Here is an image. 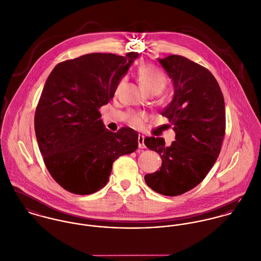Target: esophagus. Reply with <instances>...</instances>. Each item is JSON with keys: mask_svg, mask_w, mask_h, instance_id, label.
I'll use <instances>...</instances> for the list:
<instances>
[{"mask_svg": "<svg viewBox=\"0 0 261 261\" xmlns=\"http://www.w3.org/2000/svg\"><path fill=\"white\" fill-rule=\"evenodd\" d=\"M144 141H145V138H144V136H139V138H138V143H139V148L140 149H144V148H146V146H145V144H144Z\"/></svg>", "mask_w": 261, "mask_h": 261, "instance_id": "esophagus-1", "label": "esophagus"}]
</instances>
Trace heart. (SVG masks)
I'll use <instances>...</instances> for the list:
<instances>
[{
    "label": "heart",
    "mask_w": 261,
    "mask_h": 261,
    "mask_svg": "<svg viewBox=\"0 0 261 261\" xmlns=\"http://www.w3.org/2000/svg\"><path fill=\"white\" fill-rule=\"evenodd\" d=\"M139 80L144 88V90L148 94H159L163 91V89L167 85V79L163 72L155 66L151 64H144L138 69ZM125 78L122 77L117 84V88H119ZM145 114L140 112H129L127 114V121L134 127H140L145 119Z\"/></svg>",
    "instance_id": "obj_1"
}]
</instances>
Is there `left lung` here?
I'll return each mask as SVG.
<instances>
[{"label":"left lung","mask_w":261,"mask_h":261,"mask_svg":"<svg viewBox=\"0 0 261 261\" xmlns=\"http://www.w3.org/2000/svg\"><path fill=\"white\" fill-rule=\"evenodd\" d=\"M159 62L174 84L173 100L161 113L174 125L176 141L168 147L163 138L145 139L162 159L161 169L145 181L154 192L173 197L199 185L215 164L225 136V103L207 68L180 55Z\"/></svg>","instance_id":"8db88e82"}]
</instances>
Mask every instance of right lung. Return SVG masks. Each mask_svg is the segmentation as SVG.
I'll list each match as a JSON object with an SVG mask.
<instances>
[{
  "mask_svg": "<svg viewBox=\"0 0 261 261\" xmlns=\"http://www.w3.org/2000/svg\"><path fill=\"white\" fill-rule=\"evenodd\" d=\"M139 53H91L58 63L48 76L35 112V134L45 166L66 191L88 195L109 182L112 164L138 149L139 135L106 128L99 109Z\"/></svg>",
  "mask_w": 261,
  "mask_h": 261,
  "instance_id": "right-lung-1",
  "label": "right lung"
}]
</instances>
